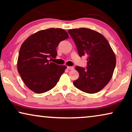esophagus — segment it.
<instances>
[{"instance_id":"esophagus-1","label":"esophagus","mask_w":132,"mask_h":132,"mask_svg":"<svg viewBox=\"0 0 132 132\" xmlns=\"http://www.w3.org/2000/svg\"><path fill=\"white\" fill-rule=\"evenodd\" d=\"M67 68L68 69H70V70H73L74 69V68H73V66H67Z\"/></svg>"}]
</instances>
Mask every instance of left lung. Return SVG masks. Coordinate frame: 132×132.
Returning <instances> with one entry per match:
<instances>
[{
    "instance_id": "obj_1",
    "label": "left lung",
    "mask_w": 132,
    "mask_h": 132,
    "mask_svg": "<svg viewBox=\"0 0 132 132\" xmlns=\"http://www.w3.org/2000/svg\"><path fill=\"white\" fill-rule=\"evenodd\" d=\"M76 45L80 57L86 55L87 66H77L79 78L75 87L88 94L98 92L110 81L116 65L115 54L103 35L88 28L68 30Z\"/></svg>"
}]
</instances>
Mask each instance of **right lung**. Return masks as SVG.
<instances>
[{
  "label": "right lung",
  "mask_w": 132,
  "mask_h": 132,
  "mask_svg": "<svg viewBox=\"0 0 132 132\" xmlns=\"http://www.w3.org/2000/svg\"><path fill=\"white\" fill-rule=\"evenodd\" d=\"M69 37L60 28H50L31 35L21 46L17 70L29 89L42 94L54 87L66 66H60L49 60L55 59L60 42Z\"/></svg>",
  "instance_id": "right-lung-1"
}]
</instances>
